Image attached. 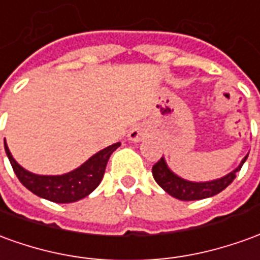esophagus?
Segmentation results:
<instances>
[{"label":"esophagus","instance_id":"1","mask_svg":"<svg viewBox=\"0 0 260 260\" xmlns=\"http://www.w3.org/2000/svg\"><path fill=\"white\" fill-rule=\"evenodd\" d=\"M145 136H146V129L143 128L142 125H135L128 132V139L132 141V142H141Z\"/></svg>","mask_w":260,"mask_h":260}]
</instances>
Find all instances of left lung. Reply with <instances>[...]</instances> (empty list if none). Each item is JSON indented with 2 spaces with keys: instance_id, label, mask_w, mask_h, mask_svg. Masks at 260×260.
Masks as SVG:
<instances>
[{
  "instance_id": "left-lung-1",
  "label": "left lung",
  "mask_w": 260,
  "mask_h": 260,
  "mask_svg": "<svg viewBox=\"0 0 260 260\" xmlns=\"http://www.w3.org/2000/svg\"><path fill=\"white\" fill-rule=\"evenodd\" d=\"M249 155V153H248ZM248 155L245 156L244 159L241 160L239 166L237 169H234L232 172L228 174H225L219 179L210 181H190L183 179L180 176L172 172V169L169 168L168 163L165 160V157H161L160 160L156 163L155 166L152 168V174L156 183L166 191L170 194L172 197L181 201H193V200H203L212 197L215 194L221 193L222 190H225L226 187L231 184L237 173L241 170L242 165L245 160L248 159Z\"/></svg>"
}]
</instances>
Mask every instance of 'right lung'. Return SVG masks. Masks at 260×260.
Returning a JSON list of instances; mask_svg holds the SVG:
<instances>
[{"label": "right lung", "mask_w": 260, "mask_h": 260, "mask_svg": "<svg viewBox=\"0 0 260 260\" xmlns=\"http://www.w3.org/2000/svg\"><path fill=\"white\" fill-rule=\"evenodd\" d=\"M121 143H114L108 148L103 149L92 155L88 160H86L81 166L74 169L72 172L64 174H36L23 169L11 155L7 142H4L5 153L11 161V166L15 172L16 177L28 188L29 191L36 194L38 197L53 201V203H74L84 199L88 194H91L104 177L107 161L112 155V152Z\"/></svg>", "instance_id": "obj_1"}]
</instances>
